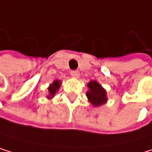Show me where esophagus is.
Returning a JSON list of instances; mask_svg holds the SVG:
<instances>
[{
    "instance_id": "obj_1",
    "label": "esophagus",
    "mask_w": 152,
    "mask_h": 152,
    "mask_svg": "<svg viewBox=\"0 0 152 152\" xmlns=\"http://www.w3.org/2000/svg\"><path fill=\"white\" fill-rule=\"evenodd\" d=\"M70 75H71V77L77 78V77H79V72H78L77 70H72V71L70 72Z\"/></svg>"
}]
</instances>
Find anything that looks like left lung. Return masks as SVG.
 <instances>
[{
	"label": "left lung",
	"instance_id": "8db88e82",
	"mask_svg": "<svg viewBox=\"0 0 152 152\" xmlns=\"http://www.w3.org/2000/svg\"><path fill=\"white\" fill-rule=\"evenodd\" d=\"M88 87L89 89L87 92V97L93 106H101L107 101L105 90L97 81H90Z\"/></svg>",
	"mask_w": 152,
	"mask_h": 152
}]
</instances>
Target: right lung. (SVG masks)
Here are the masks:
<instances>
[{"label": "right lung", "instance_id": "right-lung-1", "mask_svg": "<svg viewBox=\"0 0 152 152\" xmlns=\"http://www.w3.org/2000/svg\"><path fill=\"white\" fill-rule=\"evenodd\" d=\"M60 85H61V83H60L59 80H55L51 85L50 86L49 88V96L48 98H51L55 95V93L57 92V90L59 89L60 88Z\"/></svg>", "mask_w": 152, "mask_h": 152}]
</instances>
